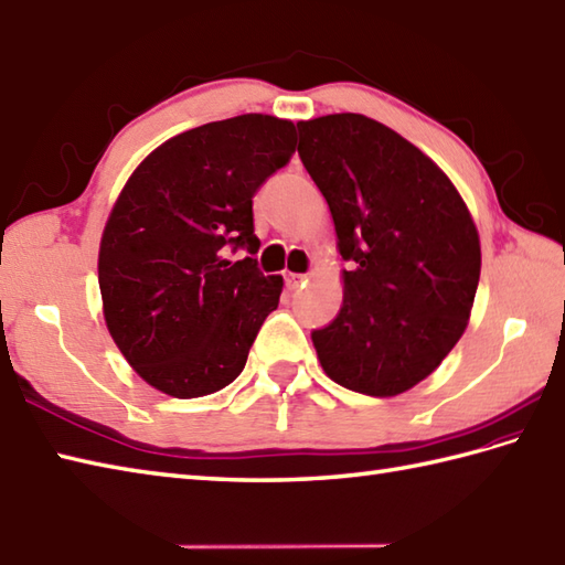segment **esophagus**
Returning a JSON list of instances; mask_svg holds the SVG:
<instances>
[{
  "instance_id": "esophagus-1",
  "label": "esophagus",
  "mask_w": 565,
  "mask_h": 565,
  "mask_svg": "<svg viewBox=\"0 0 565 565\" xmlns=\"http://www.w3.org/2000/svg\"><path fill=\"white\" fill-rule=\"evenodd\" d=\"M305 282H307V275H297V273H290V270L285 273L287 290H299V287H305Z\"/></svg>"
}]
</instances>
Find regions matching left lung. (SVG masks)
<instances>
[{
    "label": "left lung",
    "instance_id": "8db88e82",
    "mask_svg": "<svg viewBox=\"0 0 565 565\" xmlns=\"http://www.w3.org/2000/svg\"><path fill=\"white\" fill-rule=\"evenodd\" d=\"M299 158L337 228L343 305L312 333L324 373L395 397L431 375L468 327L480 236L456 185L390 126L363 114L297 121Z\"/></svg>",
    "mask_w": 565,
    "mask_h": 565
}]
</instances>
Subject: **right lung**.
Returning <instances> with one entry per match:
<instances>
[{
    "mask_svg": "<svg viewBox=\"0 0 565 565\" xmlns=\"http://www.w3.org/2000/svg\"><path fill=\"white\" fill-rule=\"evenodd\" d=\"M292 153V121L241 114L168 138L121 188L99 241L102 315L160 393L204 397L244 371L282 292L253 258V194ZM228 247L249 256L228 262Z\"/></svg>",
    "mask_w": 565,
    "mask_h": 565,
    "instance_id": "add662e5",
    "label": "right lung"
}]
</instances>
